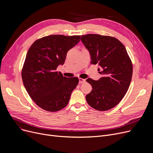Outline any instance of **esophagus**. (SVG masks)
Wrapping results in <instances>:
<instances>
[{
	"mask_svg": "<svg viewBox=\"0 0 153 153\" xmlns=\"http://www.w3.org/2000/svg\"><path fill=\"white\" fill-rule=\"evenodd\" d=\"M79 84H83L85 82V79H82V78H79Z\"/></svg>",
	"mask_w": 153,
	"mask_h": 153,
	"instance_id": "34e87169",
	"label": "esophagus"
}]
</instances>
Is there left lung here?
I'll return each mask as SVG.
<instances>
[{"instance_id": "obj_1", "label": "left lung", "mask_w": 153, "mask_h": 153, "mask_svg": "<svg viewBox=\"0 0 153 153\" xmlns=\"http://www.w3.org/2000/svg\"><path fill=\"white\" fill-rule=\"evenodd\" d=\"M82 43L89 51L91 64H98V81L88 78L92 87L85 96L89 105L95 110L106 111L122 100L129 88L133 74L131 61L124 45L114 37L97 34L82 35Z\"/></svg>"}]
</instances>
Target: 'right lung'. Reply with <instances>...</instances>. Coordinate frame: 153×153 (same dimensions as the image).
Listing matches in <instances>:
<instances>
[{"instance_id":"add662e5","label":"right lung","mask_w":153,"mask_h":153,"mask_svg":"<svg viewBox=\"0 0 153 153\" xmlns=\"http://www.w3.org/2000/svg\"><path fill=\"white\" fill-rule=\"evenodd\" d=\"M80 37L50 35L36 40L29 48L22 77L30 97L42 109L57 111L68 104L79 79L64 77L56 68L63 65L68 51L79 42Z\"/></svg>"}]
</instances>
